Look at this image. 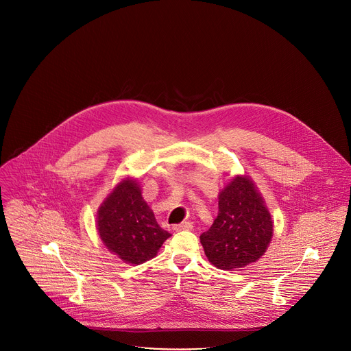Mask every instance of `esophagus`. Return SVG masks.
Masks as SVG:
<instances>
[{
	"label": "esophagus",
	"instance_id": "esophagus-1",
	"mask_svg": "<svg viewBox=\"0 0 351 351\" xmlns=\"http://www.w3.org/2000/svg\"><path fill=\"white\" fill-rule=\"evenodd\" d=\"M173 229L176 232H179V230H190V229H193V223L191 222H182L179 225H175Z\"/></svg>",
	"mask_w": 351,
	"mask_h": 351
}]
</instances>
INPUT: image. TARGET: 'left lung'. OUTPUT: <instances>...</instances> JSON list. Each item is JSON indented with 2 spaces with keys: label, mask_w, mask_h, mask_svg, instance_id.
<instances>
[{
  "label": "left lung",
  "mask_w": 351,
  "mask_h": 351,
  "mask_svg": "<svg viewBox=\"0 0 351 351\" xmlns=\"http://www.w3.org/2000/svg\"><path fill=\"white\" fill-rule=\"evenodd\" d=\"M274 222L252 178L237 175L219 193L218 217L199 236L208 261L219 269L256 263L271 243Z\"/></svg>",
  "instance_id": "obj_1"
}]
</instances>
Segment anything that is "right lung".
<instances>
[{"label":"right lung","instance_id":"right-lung-1","mask_svg":"<svg viewBox=\"0 0 351 351\" xmlns=\"http://www.w3.org/2000/svg\"><path fill=\"white\" fill-rule=\"evenodd\" d=\"M97 230L110 252L132 265L154 258L171 236L157 223L140 184L130 178L119 182L99 206Z\"/></svg>","mask_w":351,"mask_h":351}]
</instances>
